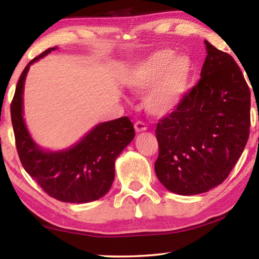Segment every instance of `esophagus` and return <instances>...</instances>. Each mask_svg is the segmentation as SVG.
<instances>
[{
	"label": "esophagus",
	"mask_w": 259,
	"mask_h": 259,
	"mask_svg": "<svg viewBox=\"0 0 259 259\" xmlns=\"http://www.w3.org/2000/svg\"><path fill=\"white\" fill-rule=\"evenodd\" d=\"M135 129L137 133H141V131L147 130V125L145 122H142V121H137V122L135 123Z\"/></svg>",
	"instance_id": "1"
}]
</instances>
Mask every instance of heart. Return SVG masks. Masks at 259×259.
<instances>
[{"label": "heart", "instance_id": "obj_1", "mask_svg": "<svg viewBox=\"0 0 259 259\" xmlns=\"http://www.w3.org/2000/svg\"><path fill=\"white\" fill-rule=\"evenodd\" d=\"M191 65L184 56H175L171 50L151 54L130 70L125 84L131 91L144 93L145 106L153 115L171 112L185 95Z\"/></svg>", "mask_w": 259, "mask_h": 259}]
</instances>
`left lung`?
I'll return each instance as SVG.
<instances>
[{
  "label": "left lung",
  "mask_w": 259,
  "mask_h": 259,
  "mask_svg": "<svg viewBox=\"0 0 259 259\" xmlns=\"http://www.w3.org/2000/svg\"><path fill=\"white\" fill-rule=\"evenodd\" d=\"M200 80L158 121L155 171L168 190L197 195L221 185L249 137L250 91L232 56L205 41Z\"/></svg>",
  "instance_id": "1"
}]
</instances>
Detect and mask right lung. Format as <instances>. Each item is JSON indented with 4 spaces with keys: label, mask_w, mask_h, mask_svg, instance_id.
<instances>
[{
    "label": "right lung",
    "mask_w": 259,
    "mask_h": 259,
    "mask_svg": "<svg viewBox=\"0 0 259 259\" xmlns=\"http://www.w3.org/2000/svg\"><path fill=\"white\" fill-rule=\"evenodd\" d=\"M56 49H48L31 60L16 84L11 103L16 150L25 171L49 196L64 202H89L101 198L111 188L114 161L135 138V128L128 117H122L98 124L68 150L50 152L35 145L22 115L24 81L30 65Z\"/></svg>",
    "instance_id": "1"
}]
</instances>
